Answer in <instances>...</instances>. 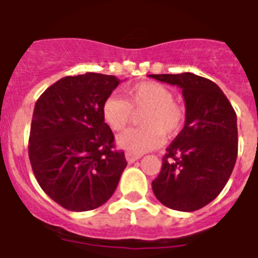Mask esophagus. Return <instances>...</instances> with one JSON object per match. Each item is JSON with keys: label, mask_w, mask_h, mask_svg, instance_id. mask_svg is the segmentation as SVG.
<instances>
[{"label": "esophagus", "mask_w": 258, "mask_h": 258, "mask_svg": "<svg viewBox=\"0 0 258 258\" xmlns=\"http://www.w3.org/2000/svg\"><path fill=\"white\" fill-rule=\"evenodd\" d=\"M139 158H141V155H133V154H130V153L125 154V159H127L128 163H134V162L138 161Z\"/></svg>", "instance_id": "esophagus-1"}]
</instances>
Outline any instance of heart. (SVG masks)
Returning <instances> with one entry per match:
<instances>
[{
  "instance_id": "b5f03b06",
  "label": "heart",
  "mask_w": 258,
  "mask_h": 258,
  "mask_svg": "<svg viewBox=\"0 0 258 258\" xmlns=\"http://www.w3.org/2000/svg\"><path fill=\"white\" fill-rule=\"evenodd\" d=\"M141 123L145 127L130 128L120 134L116 145L133 155H141L159 147L163 134L174 137L184 120L183 107L174 101V93L155 82L138 83L125 89V99L109 96L103 104V119L113 131H120L133 119V111H143Z\"/></svg>"
}]
</instances>
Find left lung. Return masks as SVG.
Segmentation results:
<instances>
[{
	"mask_svg": "<svg viewBox=\"0 0 258 258\" xmlns=\"http://www.w3.org/2000/svg\"><path fill=\"white\" fill-rule=\"evenodd\" d=\"M150 78L179 87L186 105L184 127L166 149L153 191L167 208L194 212L222 191L234 169L237 115L222 89L209 79L190 72Z\"/></svg>",
	"mask_w": 258,
	"mask_h": 258,
	"instance_id": "1",
	"label": "left lung"
}]
</instances>
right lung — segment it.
<instances>
[{
	"mask_svg": "<svg viewBox=\"0 0 258 258\" xmlns=\"http://www.w3.org/2000/svg\"><path fill=\"white\" fill-rule=\"evenodd\" d=\"M120 80L93 74L60 79L36 101L29 159L38 184L67 210L99 208L116 190L127 161L113 150L103 104Z\"/></svg>",
	"mask_w": 258,
	"mask_h": 258,
	"instance_id": "1",
	"label": "right lung"
}]
</instances>
